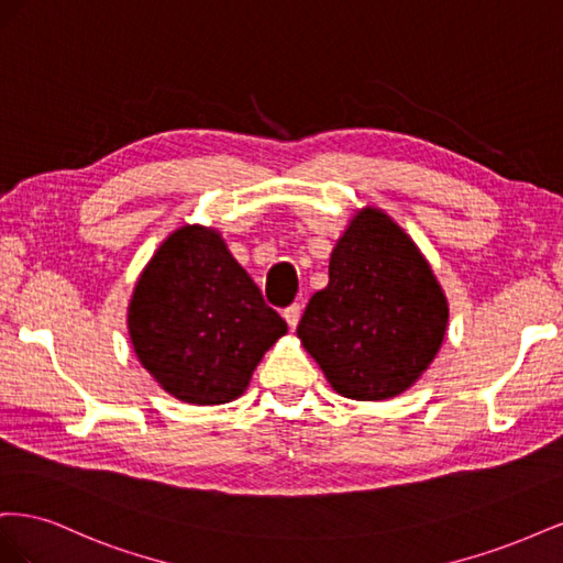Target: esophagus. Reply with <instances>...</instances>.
<instances>
[{"label": "esophagus", "mask_w": 563, "mask_h": 563, "mask_svg": "<svg viewBox=\"0 0 563 563\" xmlns=\"http://www.w3.org/2000/svg\"><path fill=\"white\" fill-rule=\"evenodd\" d=\"M300 314H302V308L298 302H294V305H288V308L284 310V319H286V323H288V329H296L298 327V321H300Z\"/></svg>", "instance_id": "obj_1"}]
</instances>
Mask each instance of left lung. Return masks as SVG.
<instances>
[{
    "label": "left lung",
    "instance_id": "obj_1",
    "mask_svg": "<svg viewBox=\"0 0 563 563\" xmlns=\"http://www.w3.org/2000/svg\"><path fill=\"white\" fill-rule=\"evenodd\" d=\"M446 323V296L416 242L366 207L338 240L329 286L310 298L298 338L338 395L383 401L432 364Z\"/></svg>",
    "mask_w": 563,
    "mask_h": 563
}]
</instances>
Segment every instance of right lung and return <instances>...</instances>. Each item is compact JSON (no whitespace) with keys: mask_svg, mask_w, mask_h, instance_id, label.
<instances>
[{"mask_svg":"<svg viewBox=\"0 0 563 563\" xmlns=\"http://www.w3.org/2000/svg\"><path fill=\"white\" fill-rule=\"evenodd\" d=\"M286 331L213 228L183 225L168 234L129 302L139 362L168 395L197 406L242 397Z\"/></svg>","mask_w":563,"mask_h":563,"instance_id":"obj_1","label":"right lung"}]
</instances>
